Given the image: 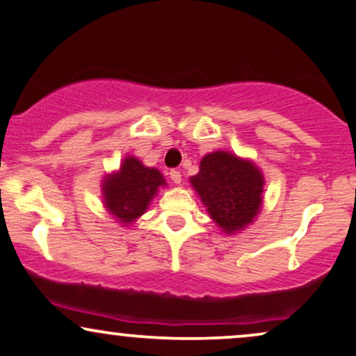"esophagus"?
<instances>
[{
  "mask_svg": "<svg viewBox=\"0 0 356 356\" xmlns=\"http://www.w3.org/2000/svg\"><path fill=\"white\" fill-rule=\"evenodd\" d=\"M170 178H171V181L175 183V185H179V183H181V173H179L178 170H171L170 171Z\"/></svg>",
  "mask_w": 356,
  "mask_h": 356,
  "instance_id": "esophagus-1",
  "label": "esophagus"
}]
</instances>
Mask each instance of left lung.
<instances>
[{"label":"left lung","mask_w":356,"mask_h":356,"mask_svg":"<svg viewBox=\"0 0 356 356\" xmlns=\"http://www.w3.org/2000/svg\"><path fill=\"white\" fill-rule=\"evenodd\" d=\"M209 216L227 234L251 225L262 206L264 177L251 160L229 152L203 156L198 175L190 178Z\"/></svg>","instance_id":"left-lung-1"}]
</instances>
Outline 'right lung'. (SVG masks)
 I'll list each match as a JSON object with an SVG mask.
<instances>
[{"mask_svg":"<svg viewBox=\"0 0 356 356\" xmlns=\"http://www.w3.org/2000/svg\"><path fill=\"white\" fill-rule=\"evenodd\" d=\"M166 185L163 175L148 168L135 156H125L120 170L105 175L102 196L105 208L122 225H130L147 211L160 188Z\"/></svg>","mask_w":356,"mask_h":356,"instance_id":"obj_1","label":"right lung"}]
</instances>
